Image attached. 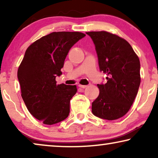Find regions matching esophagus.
I'll return each mask as SVG.
<instances>
[{
  "mask_svg": "<svg viewBox=\"0 0 158 158\" xmlns=\"http://www.w3.org/2000/svg\"><path fill=\"white\" fill-rule=\"evenodd\" d=\"M78 86L80 88H85L86 87H87V85H81V84H80V85H78Z\"/></svg>",
  "mask_w": 158,
  "mask_h": 158,
  "instance_id": "1",
  "label": "esophagus"
}]
</instances>
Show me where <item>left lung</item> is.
<instances>
[{
  "instance_id": "1",
  "label": "left lung",
  "mask_w": 158,
  "mask_h": 158,
  "mask_svg": "<svg viewBox=\"0 0 158 158\" xmlns=\"http://www.w3.org/2000/svg\"><path fill=\"white\" fill-rule=\"evenodd\" d=\"M94 42L100 70L107 75L98 84L99 95L92 103V113L106 120L124 116L132 105L140 85V62L129 43L107 31L86 32Z\"/></svg>"
}]
</instances>
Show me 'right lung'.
Segmentation results:
<instances>
[{
	"label": "right lung",
	"mask_w": 158,
	"mask_h": 158,
	"mask_svg": "<svg viewBox=\"0 0 158 158\" xmlns=\"http://www.w3.org/2000/svg\"><path fill=\"white\" fill-rule=\"evenodd\" d=\"M85 36L81 32H52L30 45L19 67L21 97L30 114L43 124L52 125L65 119L76 85H57L64 60L75 43Z\"/></svg>",
	"instance_id": "1"
}]
</instances>
